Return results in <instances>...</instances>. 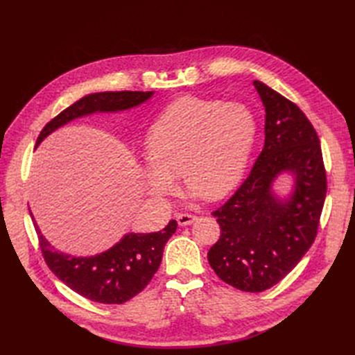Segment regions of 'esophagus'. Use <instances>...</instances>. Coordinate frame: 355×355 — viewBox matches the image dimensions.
Instances as JSON below:
<instances>
[{"label":"esophagus","mask_w":355,"mask_h":355,"mask_svg":"<svg viewBox=\"0 0 355 355\" xmlns=\"http://www.w3.org/2000/svg\"><path fill=\"white\" fill-rule=\"evenodd\" d=\"M176 219H178L179 227H188V225H191L192 222H196L197 216H194V214H179V216H176Z\"/></svg>","instance_id":"esophagus-1"}]
</instances>
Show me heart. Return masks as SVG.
Returning a JSON list of instances; mask_svg holds the SVG:
<instances>
[{
	"mask_svg": "<svg viewBox=\"0 0 355 355\" xmlns=\"http://www.w3.org/2000/svg\"><path fill=\"white\" fill-rule=\"evenodd\" d=\"M256 128L243 103L179 98L149 127L148 161L139 166V180L149 196L164 200L175 192L179 173L192 197L219 200L241 179Z\"/></svg>",
	"mask_w": 355,
	"mask_h": 355,
	"instance_id": "heart-1",
	"label": "heart"
}]
</instances>
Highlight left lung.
<instances>
[{"label": "left lung", "mask_w": 355, "mask_h": 355, "mask_svg": "<svg viewBox=\"0 0 355 355\" xmlns=\"http://www.w3.org/2000/svg\"><path fill=\"white\" fill-rule=\"evenodd\" d=\"M253 85L265 108L263 149L237 192L211 213L220 237L207 259L222 282L257 293L283 280L314 243L327 182L305 114L262 81ZM286 174L291 187L278 193Z\"/></svg>", "instance_id": "8db88e82"}]
</instances>
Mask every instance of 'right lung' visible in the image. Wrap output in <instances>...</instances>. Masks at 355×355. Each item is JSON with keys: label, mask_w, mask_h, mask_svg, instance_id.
I'll list each match as a JSON object with an SVG mask.
<instances>
[{"label": "right lung", "mask_w": 355, "mask_h": 355, "mask_svg": "<svg viewBox=\"0 0 355 355\" xmlns=\"http://www.w3.org/2000/svg\"><path fill=\"white\" fill-rule=\"evenodd\" d=\"M155 92H99L84 96L46 124L35 148L58 128L93 114L130 111L153 98ZM40 239L42 256L60 282L75 293L99 304H124L148 286L163 259L168 239L176 232L178 222L171 219L157 232H127L108 250L93 256H75L60 252L42 235L29 210Z\"/></svg>", "instance_id": "add662e5"}]
</instances>
